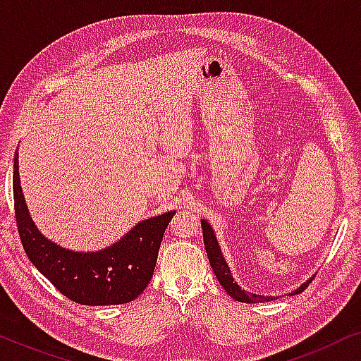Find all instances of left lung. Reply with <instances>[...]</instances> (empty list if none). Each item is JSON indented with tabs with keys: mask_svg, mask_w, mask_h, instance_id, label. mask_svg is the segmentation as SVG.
I'll list each match as a JSON object with an SVG mask.
<instances>
[{
	"mask_svg": "<svg viewBox=\"0 0 361 361\" xmlns=\"http://www.w3.org/2000/svg\"><path fill=\"white\" fill-rule=\"evenodd\" d=\"M200 224H202V231H204V245H205L207 256H209V263L212 266V269H214L216 279H219V283L221 284V288L226 290V294H228L230 298H233L235 300H238V302H246V304L273 300L274 299L273 295L253 294V293H248V290L240 288L238 283L233 279V276H231V271L228 268V264H226V259L224 258V255H221V248H220L219 241H216L215 231H214V228H212V225L205 219H202ZM312 279H314V276L305 281L304 284H300L299 288L293 290L290 294L302 293V290L309 286V283H312Z\"/></svg>",
	"mask_w": 361,
	"mask_h": 361,
	"instance_id": "obj_1",
	"label": "left lung"
}]
</instances>
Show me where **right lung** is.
<instances>
[{
	"instance_id": "1",
	"label": "right lung",
	"mask_w": 361,
	"mask_h": 361,
	"mask_svg": "<svg viewBox=\"0 0 361 361\" xmlns=\"http://www.w3.org/2000/svg\"><path fill=\"white\" fill-rule=\"evenodd\" d=\"M13 192L18 231L27 258L66 298L83 305L126 304L149 284L174 210L140 221L111 246L83 253L63 248L37 230L24 200L18 151L14 152Z\"/></svg>"
}]
</instances>
